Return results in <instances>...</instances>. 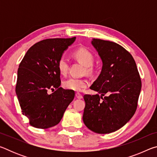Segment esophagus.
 <instances>
[{
    "mask_svg": "<svg viewBox=\"0 0 157 157\" xmlns=\"http://www.w3.org/2000/svg\"><path fill=\"white\" fill-rule=\"evenodd\" d=\"M75 96L77 97V98H79V99H80V98H82L83 97V95H82L81 94H79V93L77 92L75 94Z\"/></svg>",
    "mask_w": 157,
    "mask_h": 157,
    "instance_id": "esophagus-1",
    "label": "esophagus"
}]
</instances>
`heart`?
I'll use <instances>...</instances> for the list:
<instances>
[{
    "mask_svg": "<svg viewBox=\"0 0 157 157\" xmlns=\"http://www.w3.org/2000/svg\"><path fill=\"white\" fill-rule=\"evenodd\" d=\"M73 55L79 62L86 67L87 72H91L95 61V57L93 53L86 48H79L73 52ZM57 68L59 73L64 75L68 73L69 63L68 60L65 56H62L57 62ZM63 87L66 89L71 91H80L89 85V82L86 79L70 78L63 82Z\"/></svg>",
    "mask_w": 157,
    "mask_h": 157,
    "instance_id": "1",
    "label": "heart"
}]
</instances>
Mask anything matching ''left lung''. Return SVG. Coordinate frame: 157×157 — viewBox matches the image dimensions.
<instances>
[{
	"instance_id": "1",
	"label": "left lung",
	"mask_w": 157,
	"mask_h": 157,
	"mask_svg": "<svg viewBox=\"0 0 157 157\" xmlns=\"http://www.w3.org/2000/svg\"><path fill=\"white\" fill-rule=\"evenodd\" d=\"M92 44L103 66L90 89L101 95H84L82 118L91 131L109 134L123 127L136 112L141 79L132 55L121 45L100 39H94Z\"/></svg>"
}]
</instances>
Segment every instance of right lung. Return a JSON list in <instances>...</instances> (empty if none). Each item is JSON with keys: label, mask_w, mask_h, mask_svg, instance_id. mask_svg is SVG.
I'll return each mask as SVG.
<instances>
[{"label": "right lung", "mask_w": 157, "mask_h": 157, "mask_svg": "<svg viewBox=\"0 0 157 157\" xmlns=\"http://www.w3.org/2000/svg\"><path fill=\"white\" fill-rule=\"evenodd\" d=\"M75 37L47 39L30 48L18 69L16 94L32 126L47 129L56 125L75 97L62 87L57 62ZM56 91L48 94L50 90Z\"/></svg>", "instance_id": "obj_1"}]
</instances>
